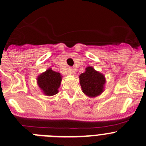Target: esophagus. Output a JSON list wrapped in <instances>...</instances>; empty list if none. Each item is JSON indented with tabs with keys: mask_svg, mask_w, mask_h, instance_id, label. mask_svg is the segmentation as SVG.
<instances>
[{
	"mask_svg": "<svg viewBox=\"0 0 146 146\" xmlns=\"http://www.w3.org/2000/svg\"><path fill=\"white\" fill-rule=\"evenodd\" d=\"M69 73H70V74L73 76L75 74V72H74V71L73 70V69H70V70H69Z\"/></svg>",
	"mask_w": 146,
	"mask_h": 146,
	"instance_id": "34e87169",
	"label": "esophagus"
}]
</instances>
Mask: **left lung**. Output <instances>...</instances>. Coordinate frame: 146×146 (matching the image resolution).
Instances as JSON below:
<instances>
[{"instance_id": "left-lung-1", "label": "left lung", "mask_w": 146, "mask_h": 146, "mask_svg": "<svg viewBox=\"0 0 146 146\" xmlns=\"http://www.w3.org/2000/svg\"><path fill=\"white\" fill-rule=\"evenodd\" d=\"M79 79L82 92L88 97H97L104 91L106 82L105 76L93 66L86 67L85 72L79 76Z\"/></svg>"}]
</instances>
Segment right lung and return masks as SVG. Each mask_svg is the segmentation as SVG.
<instances>
[{
	"instance_id": "1",
	"label": "right lung",
	"mask_w": 146,
	"mask_h": 146,
	"mask_svg": "<svg viewBox=\"0 0 146 146\" xmlns=\"http://www.w3.org/2000/svg\"><path fill=\"white\" fill-rule=\"evenodd\" d=\"M61 80V74L49 68L37 76V83L45 96H52L58 93Z\"/></svg>"
}]
</instances>
